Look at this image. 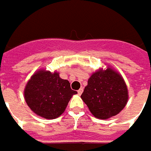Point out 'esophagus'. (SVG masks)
Listing matches in <instances>:
<instances>
[{"label": "esophagus", "instance_id": "esophagus-1", "mask_svg": "<svg viewBox=\"0 0 151 151\" xmlns=\"http://www.w3.org/2000/svg\"><path fill=\"white\" fill-rule=\"evenodd\" d=\"M83 92V88H79L78 90V93L80 95V94H82V93Z\"/></svg>", "mask_w": 151, "mask_h": 151}]
</instances>
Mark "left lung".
I'll list each match as a JSON object with an SVG mask.
<instances>
[{
    "label": "left lung",
    "instance_id": "left-lung-1",
    "mask_svg": "<svg viewBox=\"0 0 151 151\" xmlns=\"http://www.w3.org/2000/svg\"><path fill=\"white\" fill-rule=\"evenodd\" d=\"M81 98L94 117L107 119L125 107L129 95L122 76L108 67L92 74Z\"/></svg>",
    "mask_w": 151,
    "mask_h": 151
}]
</instances>
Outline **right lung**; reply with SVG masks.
<instances>
[{
    "label": "right lung",
    "mask_w": 151,
    "mask_h": 151,
    "mask_svg": "<svg viewBox=\"0 0 151 151\" xmlns=\"http://www.w3.org/2000/svg\"><path fill=\"white\" fill-rule=\"evenodd\" d=\"M77 92L71 89L68 80L59 73L39 70L32 76L24 90L25 100L29 108L41 117L56 119L63 112L70 99Z\"/></svg>",
    "instance_id": "right-lung-1"
}]
</instances>
